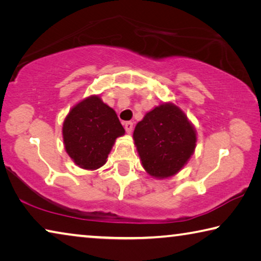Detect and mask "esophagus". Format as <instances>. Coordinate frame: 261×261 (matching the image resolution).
<instances>
[{
  "label": "esophagus",
  "mask_w": 261,
  "mask_h": 261,
  "mask_svg": "<svg viewBox=\"0 0 261 261\" xmlns=\"http://www.w3.org/2000/svg\"><path fill=\"white\" fill-rule=\"evenodd\" d=\"M124 127H125V131L127 132V134H130V132L132 131V127H134V123L125 122V123H124Z\"/></svg>",
  "instance_id": "1"
}]
</instances>
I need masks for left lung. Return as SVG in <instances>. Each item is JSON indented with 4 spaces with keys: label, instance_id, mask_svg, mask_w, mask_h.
I'll return each mask as SVG.
<instances>
[{
    "label": "left lung",
    "instance_id": "obj_1",
    "mask_svg": "<svg viewBox=\"0 0 261 261\" xmlns=\"http://www.w3.org/2000/svg\"><path fill=\"white\" fill-rule=\"evenodd\" d=\"M134 142L147 174L164 180L187 165L195 152L197 134L175 103L161 102L137 123Z\"/></svg>",
    "mask_w": 261,
    "mask_h": 261
}]
</instances>
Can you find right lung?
<instances>
[{"label":"right lung","mask_w":261,"mask_h":261,"mask_svg":"<svg viewBox=\"0 0 261 261\" xmlns=\"http://www.w3.org/2000/svg\"><path fill=\"white\" fill-rule=\"evenodd\" d=\"M124 134L115 110L100 95H90L77 102L63 123L65 150L76 166L87 171L102 167L116 139Z\"/></svg>","instance_id":"obj_1"}]
</instances>
